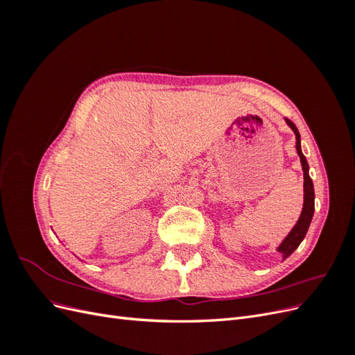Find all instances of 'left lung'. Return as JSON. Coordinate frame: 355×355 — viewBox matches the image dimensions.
Instances as JSON below:
<instances>
[{"mask_svg":"<svg viewBox=\"0 0 355 355\" xmlns=\"http://www.w3.org/2000/svg\"><path fill=\"white\" fill-rule=\"evenodd\" d=\"M286 123L295 132L296 151H297V155L300 158V164H302V170H304V207H302V213H300V216L293 227V230L288 232V235L283 240V243L278 245L277 250L283 254V259H286V257L292 254L297 249L299 244L302 243V240L305 239L306 231L309 228V223H311V220H313V216H314V198H315L313 180H311L309 173H308L309 167L306 163V158L302 154V149H300V135L297 132V127L292 121L287 120V118H286Z\"/></svg>","mask_w":355,"mask_h":355,"instance_id":"left-lung-1","label":"left lung"}]
</instances>
